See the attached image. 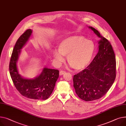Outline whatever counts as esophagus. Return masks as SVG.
I'll use <instances>...</instances> for the list:
<instances>
[{"mask_svg": "<svg viewBox=\"0 0 126 126\" xmlns=\"http://www.w3.org/2000/svg\"><path fill=\"white\" fill-rule=\"evenodd\" d=\"M65 73H66V72H65V71L61 70V71H60V72H59V75H62L65 74Z\"/></svg>", "mask_w": 126, "mask_h": 126, "instance_id": "esophagus-1", "label": "esophagus"}]
</instances>
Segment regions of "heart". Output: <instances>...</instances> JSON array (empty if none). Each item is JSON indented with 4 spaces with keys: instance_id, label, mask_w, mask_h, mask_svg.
Masks as SVG:
<instances>
[{
    "instance_id": "obj_1",
    "label": "heart",
    "mask_w": 126,
    "mask_h": 126,
    "mask_svg": "<svg viewBox=\"0 0 126 126\" xmlns=\"http://www.w3.org/2000/svg\"><path fill=\"white\" fill-rule=\"evenodd\" d=\"M95 51L93 41L81 35H72L63 39L58 45V49L53 51L56 63L60 66L67 56L69 64L75 70L81 71L91 63Z\"/></svg>"
}]
</instances>
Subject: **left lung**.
Returning a JSON list of instances; mask_svg holds the SVG:
<instances>
[{
    "label": "left lung",
    "mask_w": 126,
    "mask_h": 126,
    "mask_svg": "<svg viewBox=\"0 0 126 126\" xmlns=\"http://www.w3.org/2000/svg\"><path fill=\"white\" fill-rule=\"evenodd\" d=\"M100 38L98 52L87 67L73 77V87L78 96L86 101L103 96L112 86L116 77V61L110 42L98 30L89 26Z\"/></svg>",
    "instance_id": "8db88e82"
}]
</instances>
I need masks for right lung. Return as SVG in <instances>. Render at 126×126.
I'll use <instances>...</instances> for the list:
<instances>
[{"mask_svg":"<svg viewBox=\"0 0 126 126\" xmlns=\"http://www.w3.org/2000/svg\"><path fill=\"white\" fill-rule=\"evenodd\" d=\"M32 34V30L28 29L16 41L10 60V73L15 87L21 95L29 99L44 100L52 93L59 78V70L45 67L37 77L27 79L21 76L18 68L21 49L26 45Z\"/></svg>","mask_w":126,"mask_h":126,"instance_id":"add662e5","label":"right lung"}]
</instances>
